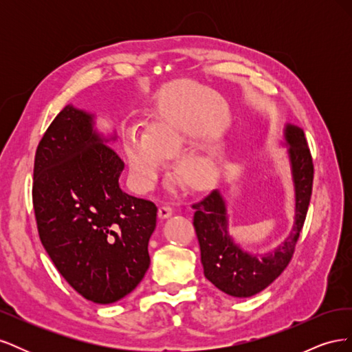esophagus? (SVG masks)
<instances>
[{
	"label": "esophagus",
	"instance_id": "1",
	"mask_svg": "<svg viewBox=\"0 0 352 352\" xmlns=\"http://www.w3.org/2000/svg\"><path fill=\"white\" fill-rule=\"evenodd\" d=\"M172 214H173V208L170 206H162L158 208L160 219H168Z\"/></svg>",
	"mask_w": 352,
	"mask_h": 352
}]
</instances>
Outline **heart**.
I'll return each mask as SVG.
<instances>
[{
	"label": "heart",
	"instance_id": "b5f03b06",
	"mask_svg": "<svg viewBox=\"0 0 352 352\" xmlns=\"http://www.w3.org/2000/svg\"><path fill=\"white\" fill-rule=\"evenodd\" d=\"M189 145L190 135L170 126L155 127L150 138L138 131L127 133L126 154L136 188L141 190L153 188L164 168V158L179 155ZM221 168L219 154H189L177 164V179L188 189L202 192L219 182Z\"/></svg>",
	"mask_w": 352,
	"mask_h": 352
}]
</instances>
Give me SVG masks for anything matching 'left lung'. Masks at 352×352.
<instances>
[{
	"instance_id": "left-lung-1",
	"label": "left lung",
	"mask_w": 352,
	"mask_h": 352,
	"mask_svg": "<svg viewBox=\"0 0 352 352\" xmlns=\"http://www.w3.org/2000/svg\"><path fill=\"white\" fill-rule=\"evenodd\" d=\"M283 140L294 184L295 216L289 235L274 250L251 254L233 241L229 233L226 201L219 189L192 206L204 276L230 296H252L278 279L292 258L304 226L313 190V160L301 127L286 123Z\"/></svg>"
}]
</instances>
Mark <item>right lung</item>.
<instances>
[{
	"mask_svg": "<svg viewBox=\"0 0 352 352\" xmlns=\"http://www.w3.org/2000/svg\"><path fill=\"white\" fill-rule=\"evenodd\" d=\"M95 117L69 104L38 145L32 199L42 245L74 291L97 304L122 300L150 267L154 202L122 190L124 163Z\"/></svg>",
	"mask_w": 352,
	"mask_h": 352,
	"instance_id": "1",
	"label": "right lung"
}]
</instances>
